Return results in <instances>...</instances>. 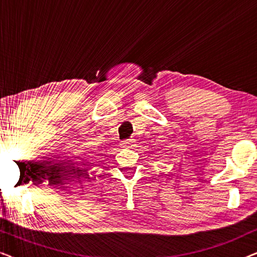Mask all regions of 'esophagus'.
Listing matches in <instances>:
<instances>
[{
    "instance_id": "1",
    "label": "esophagus",
    "mask_w": 257,
    "mask_h": 257,
    "mask_svg": "<svg viewBox=\"0 0 257 257\" xmlns=\"http://www.w3.org/2000/svg\"><path fill=\"white\" fill-rule=\"evenodd\" d=\"M136 145V142L135 139H131V140H126V142L122 143V147H126V149H132L133 146Z\"/></svg>"
}]
</instances>
